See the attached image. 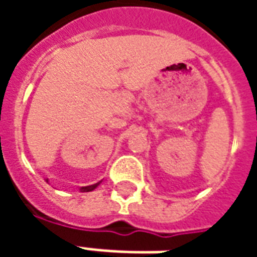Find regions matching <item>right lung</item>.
I'll use <instances>...</instances> for the list:
<instances>
[{"label": "right lung", "mask_w": 257, "mask_h": 257, "mask_svg": "<svg viewBox=\"0 0 257 257\" xmlns=\"http://www.w3.org/2000/svg\"><path fill=\"white\" fill-rule=\"evenodd\" d=\"M97 186H99V183L92 184V186H86V187H81V191H92V190H95Z\"/></svg>", "instance_id": "add662e5"}]
</instances>
